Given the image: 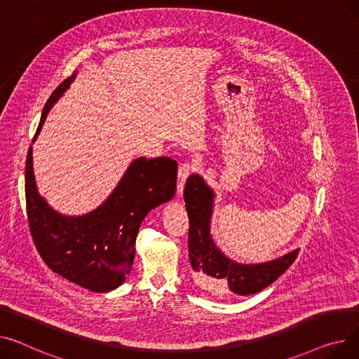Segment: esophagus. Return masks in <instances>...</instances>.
I'll list each match as a JSON object with an SVG mask.
<instances>
[{
  "label": "esophagus",
  "instance_id": "obj_1",
  "mask_svg": "<svg viewBox=\"0 0 359 359\" xmlns=\"http://www.w3.org/2000/svg\"><path fill=\"white\" fill-rule=\"evenodd\" d=\"M192 170H194V165L190 164V163H183V164H180L179 170H177V194H179V195L183 194L186 179L189 177L190 173H192Z\"/></svg>",
  "mask_w": 359,
  "mask_h": 359
}]
</instances>
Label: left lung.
I'll return each mask as SVG.
<instances>
[{
    "instance_id": "left-lung-1",
    "label": "left lung",
    "mask_w": 359,
    "mask_h": 359,
    "mask_svg": "<svg viewBox=\"0 0 359 359\" xmlns=\"http://www.w3.org/2000/svg\"><path fill=\"white\" fill-rule=\"evenodd\" d=\"M215 196V190L201 175H192L187 179L184 202L190 224L189 261L194 270V280L202 290L213 296H225L229 292L238 296L258 293L293 264L299 248L254 264L228 257L210 233Z\"/></svg>"
}]
</instances>
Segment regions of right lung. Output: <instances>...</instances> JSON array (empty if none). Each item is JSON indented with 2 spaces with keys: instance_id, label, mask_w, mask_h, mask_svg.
I'll return each mask as SVG.
<instances>
[{
  "instance_id": "1",
  "label": "right lung",
  "mask_w": 359,
  "mask_h": 359,
  "mask_svg": "<svg viewBox=\"0 0 359 359\" xmlns=\"http://www.w3.org/2000/svg\"><path fill=\"white\" fill-rule=\"evenodd\" d=\"M75 78L76 72L50 95L33 142L47 114ZM176 179V160L137 157L98 208L83 215H65L40 195L33 169V147H30L26 161V203L37 251L47 267L70 283L95 293L115 290L131 271L141 222L150 210L173 199Z\"/></svg>"
}]
</instances>
